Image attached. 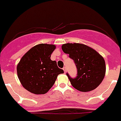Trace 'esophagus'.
Returning a JSON list of instances; mask_svg holds the SVG:
<instances>
[{
  "label": "esophagus",
  "instance_id": "1",
  "mask_svg": "<svg viewBox=\"0 0 121 121\" xmlns=\"http://www.w3.org/2000/svg\"><path fill=\"white\" fill-rule=\"evenodd\" d=\"M63 70H64V73H66V67H64V68H63Z\"/></svg>",
  "mask_w": 121,
  "mask_h": 121
}]
</instances>
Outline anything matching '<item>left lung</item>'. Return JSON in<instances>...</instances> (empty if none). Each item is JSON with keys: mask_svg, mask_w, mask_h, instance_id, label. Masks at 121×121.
<instances>
[{"mask_svg": "<svg viewBox=\"0 0 121 121\" xmlns=\"http://www.w3.org/2000/svg\"><path fill=\"white\" fill-rule=\"evenodd\" d=\"M62 49L69 54L77 67L75 78L66 73L73 87L82 92L95 89L105 75V62L102 56L94 49L80 43H66L62 46Z\"/></svg>", "mask_w": 121, "mask_h": 121, "instance_id": "8db88e82", "label": "left lung"}]
</instances>
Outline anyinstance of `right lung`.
<instances>
[{
  "label": "right lung",
  "instance_id": "obj_1",
  "mask_svg": "<svg viewBox=\"0 0 121 121\" xmlns=\"http://www.w3.org/2000/svg\"><path fill=\"white\" fill-rule=\"evenodd\" d=\"M53 44H39L23 55L17 66V74L23 87L33 94H43L50 89L64 71L50 59Z\"/></svg>",
  "mask_w": 121,
  "mask_h": 121
}]
</instances>
